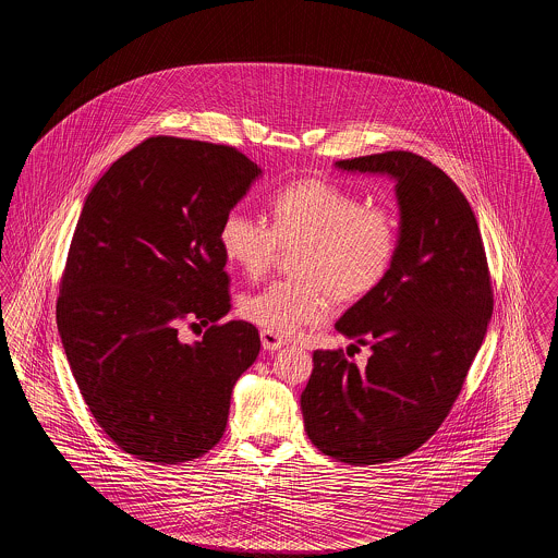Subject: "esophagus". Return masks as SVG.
<instances>
[{"instance_id": "1", "label": "esophagus", "mask_w": 558, "mask_h": 558, "mask_svg": "<svg viewBox=\"0 0 558 558\" xmlns=\"http://www.w3.org/2000/svg\"><path fill=\"white\" fill-rule=\"evenodd\" d=\"M259 337H262V345H264L266 351H278L280 347L287 345V339L276 335V332H271V330H262Z\"/></svg>"}]
</instances>
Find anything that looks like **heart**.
<instances>
[{"label":"heart","instance_id":"heart-1","mask_svg":"<svg viewBox=\"0 0 558 558\" xmlns=\"http://www.w3.org/2000/svg\"><path fill=\"white\" fill-rule=\"evenodd\" d=\"M271 226L232 209L219 226V246L230 266L259 278L280 246L301 244L292 257L296 280H278L240 299V316L276 335H291L326 316L328 299L353 303L376 291L398 251L396 217L366 207L351 190L307 178L269 201Z\"/></svg>","mask_w":558,"mask_h":558}]
</instances>
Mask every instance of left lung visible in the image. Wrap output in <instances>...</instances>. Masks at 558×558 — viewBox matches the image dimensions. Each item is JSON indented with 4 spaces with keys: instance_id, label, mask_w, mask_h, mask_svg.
Segmentation results:
<instances>
[{
    "instance_id": "obj_1",
    "label": "left lung",
    "mask_w": 558,
    "mask_h": 558,
    "mask_svg": "<svg viewBox=\"0 0 558 558\" xmlns=\"http://www.w3.org/2000/svg\"><path fill=\"white\" fill-rule=\"evenodd\" d=\"M335 167L396 182L398 251L383 284L335 324L351 347L371 345L366 368L341 349L314 351L301 410L322 453L378 464L418 450L444 423L485 339L494 294L475 213L439 167L405 150Z\"/></svg>"
}]
</instances>
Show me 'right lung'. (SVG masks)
Masks as SVG:
<instances>
[{"instance_id":"add662e5","label":"right lung","mask_w":558,"mask_h":558,"mask_svg":"<svg viewBox=\"0 0 558 558\" xmlns=\"http://www.w3.org/2000/svg\"><path fill=\"white\" fill-rule=\"evenodd\" d=\"M262 167L232 146L148 137L83 203L58 296V332L96 423L133 458L180 464L221 439L232 389L259 355L230 312L219 226ZM213 322L182 344L180 318Z\"/></svg>"}]
</instances>
